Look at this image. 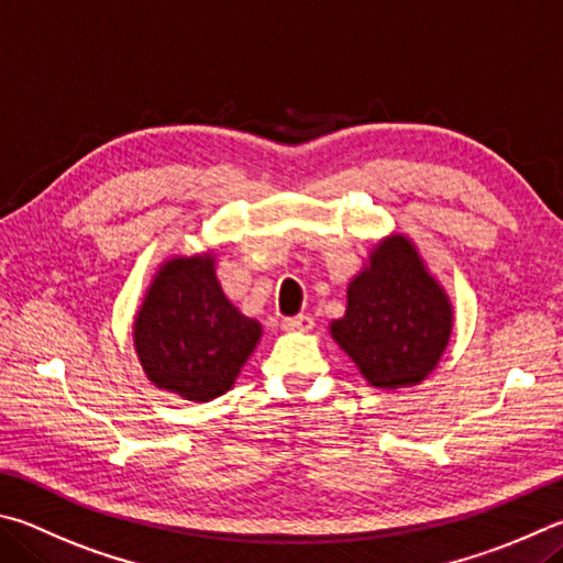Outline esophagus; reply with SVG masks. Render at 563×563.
<instances>
[{"label":"esophagus","instance_id":"esophagus-1","mask_svg":"<svg viewBox=\"0 0 563 563\" xmlns=\"http://www.w3.org/2000/svg\"><path fill=\"white\" fill-rule=\"evenodd\" d=\"M284 331H311L313 329V319L309 313H299V317H289L282 321Z\"/></svg>","mask_w":563,"mask_h":563}]
</instances>
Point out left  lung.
<instances>
[{
    "instance_id": "8db88e82",
    "label": "left lung",
    "mask_w": 563,
    "mask_h": 563,
    "mask_svg": "<svg viewBox=\"0 0 563 563\" xmlns=\"http://www.w3.org/2000/svg\"><path fill=\"white\" fill-rule=\"evenodd\" d=\"M452 303L406 234L373 246L353 276L346 313L331 321V339L373 388L420 386L452 336Z\"/></svg>"
}]
</instances>
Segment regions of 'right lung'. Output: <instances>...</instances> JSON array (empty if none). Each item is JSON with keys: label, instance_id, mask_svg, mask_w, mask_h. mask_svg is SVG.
I'll return each mask as SVG.
<instances>
[{"label": "right lung", "instance_id": "add662e5", "mask_svg": "<svg viewBox=\"0 0 563 563\" xmlns=\"http://www.w3.org/2000/svg\"><path fill=\"white\" fill-rule=\"evenodd\" d=\"M260 339L262 323L224 297L214 252L165 260L133 321L147 380L192 402L224 396Z\"/></svg>", "mask_w": 563, "mask_h": 563}]
</instances>
